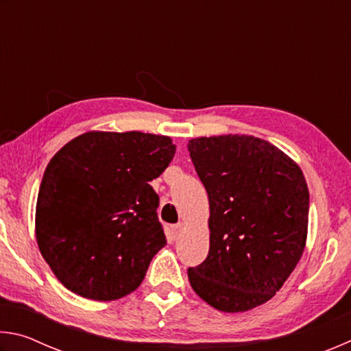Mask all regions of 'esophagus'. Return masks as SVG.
Masks as SVG:
<instances>
[{"mask_svg":"<svg viewBox=\"0 0 351 351\" xmlns=\"http://www.w3.org/2000/svg\"><path fill=\"white\" fill-rule=\"evenodd\" d=\"M182 228H184V223H178L171 226V235H173V239H178V237H180Z\"/></svg>","mask_w":351,"mask_h":351,"instance_id":"34e87169","label":"esophagus"}]
</instances>
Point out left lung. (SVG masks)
Returning <instances> with one entry per match:
<instances>
[{
  "label": "left lung",
  "mask_w": 351,
  "mask_h": 351,
  "mask_svg": "<svg viewBox=\"0 0 351 351\" xmlns=\"http://www.w3.org/2000/svg\"><path fill=\"white\" fill-rule=\"evenodd\" d=\"M209 195V255L187 276L195 293L224 313L274 297L304 254L308 234L305 176L288 154L255 136L189 141Z\"/></svg>",
  "instance_id": "left-lung-1"
}]
</instances>
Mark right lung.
Segmentation results:
<instances>
[{"label":"right lung","instance_id":"1","mask_svg":"<svg viewBox=\"0 0 351 351\" xmlns=\"http://www.w3.org/2000/svg\"><path fill=\"white\" fill-rule=\"evenodd\" d=\"M175 152L169 136L88 132L54 154L40 184L35 235L63 287L100 302L139 287L167 243L148 182Z\"/></svg>","mask_w":351,"mask_h":351}]
</instances>
